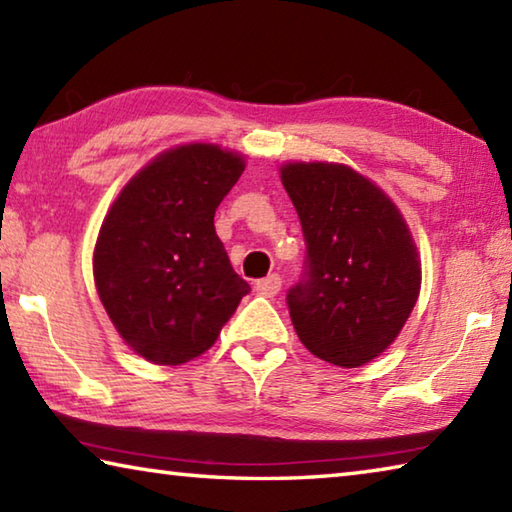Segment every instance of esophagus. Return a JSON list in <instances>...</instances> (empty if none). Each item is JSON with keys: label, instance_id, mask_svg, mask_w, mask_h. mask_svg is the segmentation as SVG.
<instances>
[{"label": "esophagus", "instance_id": "1", "mask_svg": "<svg viewBox=\"0 0 512 512\" xmlns=\"http://www.w3.org/2000/svg\"><path fill=\"white\" fill-rule=\"evenodd\" d=\"M280 289H282V277L277 273L264 277V280H257V284H255V291L259 293V296H266V298L277 296Z\"/></svg>", "mask_w": 512, "mask_h": 512}]
</instances>
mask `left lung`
<instances>
[{"label": "left lung", "mask_w": 512, "mask_h": 512, "mask_svg": "<svg viewBox=\"0 0 512 512\" xmlns=\"http://www.w3.org/2000/svg\"><path fill=\"white\" fill-rule=\"evenodd\" d=\"M280 178L307 241L305 273L287 296L298 339L334 366H366L400 336L420 296L409 225L348 164L287 162Z\"/></svg>", "instance_id": "8db88e82"}]
</instances>
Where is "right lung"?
<instances>
[{
	"instance_id": "right-lung-1",
	"label": "right lung",
	"mask_w": 512,
	"mask_h": 512,
	"mask_svg": "<svg viewBox=\"0 0 512 512\" xmlns=\"http://www.w3.org/2000/svg\"><path fill=\"white\" fill-rule=\"evenodd\" d=\"M244 169L237 151L180 144L155 155L110 205L94 284L121 339L146 361L201 357L250 291L214 230L216 207Z\"/></svg>"
}]
</instances>
